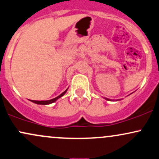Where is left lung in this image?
I'll list each match as a JSON object with an SVG mask.
<instances>
[{"label":"left lung","mask_w":159,"mask_h":159,"mask_svg":"<svg viewBox=\"0 0 159 159\" xmlns=\"http://www.w3.org/2000/svg\"><path fill=\"white\" fill-rule=\"evenodd\" d=\"M105 99H106V100H109V101H118L120 100V99H118V100H113V99H108V98H104Z\"/></svg>","instance_id":"left-lung-1"}]
</instances>
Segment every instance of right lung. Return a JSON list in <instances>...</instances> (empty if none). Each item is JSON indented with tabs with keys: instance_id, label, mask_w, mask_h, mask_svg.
<instances>
[{
	"instance_id": "right-lung-1",
	"label": "right lung",
	"mask_w": 159,
	"mask_h": 159,
	"mask_svg": "<svg viewBox=\"0 0 159 159\" xmlns=\"http://www.w3.org/2000/svg\"><path fill=\"white\" fill-rule=\"evenodd\" d=\"M67 90H68V88L66 89L65 91L62 92V93H61L60 95H59L58 97H55V98H53V99H50V100H41V101H38V100H30V99H29V100L31 101V102H34V103L38 104V105H49V104H51V103H53V102H56V101H57V99H60V97H62L63 95H65V93H66V91H67Z\"/></svg>"
}]
</instances>
